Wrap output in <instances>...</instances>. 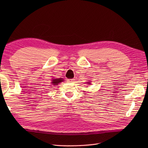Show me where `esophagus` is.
<instances>
[{"mask_svg":"<svg viewBox=\"0 0 148 148\" xmlns=\"http://www.w3.org/2000/svg\"><path fill=\"white\" fill-rule=\"evenodd\" d=\"M67 82H68V83H72V82H74V79H68V80H67Z\"/></svg>","mask_w":148,"mask_h":148,"instance_id":"34e87169","label":"esophagus"}]
</instances>
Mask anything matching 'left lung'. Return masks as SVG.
<instances>
[{
    "label": "left lung",
    "instance_id": "obj_1",
    "mask_svg": "<svg viewBox=\"0 0 148 148\" xmlns=\"http://www.w3.org/2000/svg\"><path fill=\"white\" fill-rule=\"evenodd\" d=\"M90 82H87V84H90Z\"/></svg>",
    "mask_w": 148,
    "mask_h": 148
}]
</instances>
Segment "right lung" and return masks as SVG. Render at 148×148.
Returning a JSON list of instances; mask_svg holds the SVG:
<instances>
[{
    "mask_svg": "<svg viewBox=\"0 0 148 148\" xmlns=\"http://www.w3.org/2000/svg\"><path fill=\"white\" fill-rule=\"evenodd\" d=\"M64 80V79L62 78H56V79H52V82L51 83L53 84V85H58L59 84L60 82H62Z\"/></svg>",
    "mask_w": 148,
    "mask_h": 148,
    "instance_id": "obj_1",
    "label": "right lung"
}]
</instances>
